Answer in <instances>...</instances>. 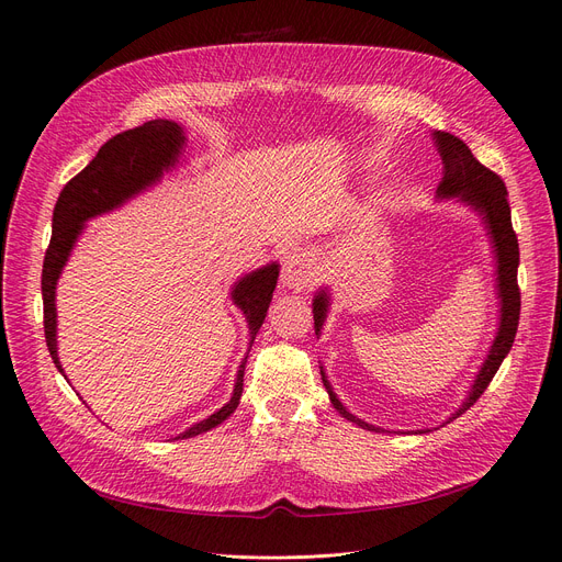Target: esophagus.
Here are the masks:
<instances>
[{
    "instance_id": "esophagus-1",
    "label": "esophagus",
    "mask_w": 562,
    "mask_h": 562,
    "mask_svg": "<svg viewBox=\"0 0 562 562\" xmlns=\"http://www.w3.org/2000/svg\"><path fill=\"white\" fill-rule=\"evenodd\" d=\"M316 278V268H314V259L310 252L305 250H294L284 257L282 263V286L301 291L305 286H310Z\"/></svg>"
}]
</instances>
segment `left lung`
<instances>
[{"instance_id":"obj_1","label":"left lung","mask_w":562,"mask_h":562,"mask_svg":"<svg viewBox=\"0 0 562 562\" xmlns=\"http://www.w3.org/2000/svg\"><path fill=\"white\" fill-rule=\"evenodd\" d=\"M438 154H441L443 160V179L436 188V194L441 200L457 198L459 202L469 204L475 209L482 221L490 229L492 243H494V255H496V286H498V299H501V322H498V333L494 337V345L486 353L482 368L469 390L467 400L452 413L448 423L459 418L461 413H467L486 390V385L492 383L494 374L498 372L501 362L512 349V341H515L517 326H519V312H521V294H519V284H517V268H519V240L515 229H512V215H509V202H507V188L498 175H494L492 169H486L473 154L467 144H463L459 137L450 133H434ZM328 291L322 289L319 294L314 296L312 303V314H314V330L319 333L326 314H328ZM322 379L328 390L330 404L339 411V416H345L347 420L356 423L362 429L376 431L379 427L368 425L364 420L356 418L353 413L347 411V406L337 400L333 393V385L328 383V376L322 368ZM446 423V425H448Z\"/></svg>"}]
</instances>
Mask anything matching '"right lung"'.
Returning a JSON list of instances; mask_svg holds the SVG:
<instances>
[{
	"instance_id": "right-lung-1",
	"label": "right lung",
	"mask_w": 562,
	"mask_h": 562,
	"mask_svg": "<svg viewBox=\"0 0 562 562\" xmlns=\"http://www.w3.org/2000/svg\"><path fill=\"white\" fill-rule=\"evenodd\" d=\"M183 144H186V135L177 121H167V119L146 121L144 126L124 131L114 135L112 139H108L99 149V154H95V158L82 169L80 175L72 177L59 192V200L53 213V238L43 261L41 291H43V328H45L47 351H50L53 362L57 364V370L61 374L64 370L57 356L55 289L64 266L70 257V250L85 229V223L95 215L121 206L131 198H135L137 192L160 181L162 172H167V169H172L179 162ZM278 273L280 268L273 261L257 268V271L248 273L246 278H240L234 284L232 301L236 307H240L243 314H246L248 328H250V347L266 319L268 305H271L273 291L278 284ZM246 362H248V356L238 364L232 400L221 411H215L213 416H209L198 425H192L177 438H192L202 431L217 427L232 416L240 402Z\"/></svg>"
}]
</instances>
